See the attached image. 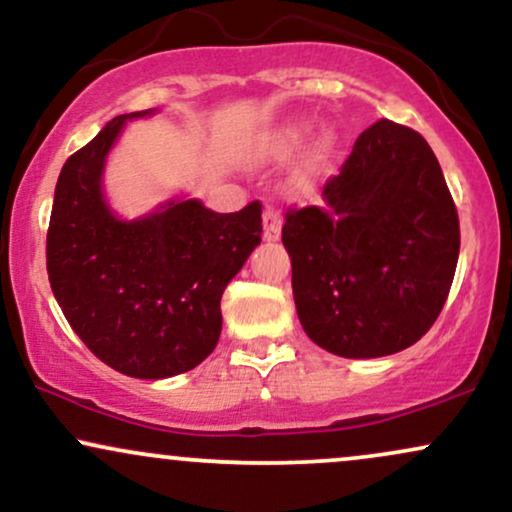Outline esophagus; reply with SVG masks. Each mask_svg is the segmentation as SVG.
Returning a JSON list of instances; mask_svg holds the SVG:
<instances>
[{
  "label": "esophagus",
  "mask_w": 512,
  "mask_h": 512,
  "mask_svg": "<svg viewBox=\"0 0 512 512\" xmlns=\"http://www.w3.org/2000/svg\"><path fill=\"white\" fill-rule=\"evenodd\" d=\"M280 230H282L280 210L268 206L266 210H263V237H266L268 242H275V239L280 237Z\"/></svg>",
  "instance_id": "obj_1"
}]
</instances>
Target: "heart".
Masks as SVG:
<instances>
[{"label": "heart", "mask_w": 512, "mask_h": 512, "mask_svg": "<svg viewBox=\"0 0 512 512\" xmlns=\"http://www.w3.org/2000/svg\"><path fill=\"white\" fill-rule=\"evenodd\" d=\"M302 136H304L302 126H290V129L280 131V134L275 136V150H278V153H287V150H292L299 141H302Z\"/></svg>", "instance_id": "b5f03b06"}]
</instances>
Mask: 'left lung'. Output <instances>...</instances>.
Listing matches in <instances>:
<instances>
[{
    "label": "left lung",
    "instance_id": "8db88e82",
    "mask_svg": "<svg viewBox=\"0 0 512 512\" xmlns=\"http://www.w3.org/2000/svg\"><path fill=\"white\" fill-rule=\"evenodd\" d=\"M321 196L282 225L302 328L347 359L407 350L441 314L460 254L434 150L410 126L378 119Z\"/></svg>",
    "mask_w": 512,
    "mask_h": 512
}]
</instances>
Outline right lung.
<instances>
[{"label":"right lung","instance_id":"1","mask_svg":"<svg viewBox=\"0 0 512 512\" xmlns=\"http://www.w3.org/2000/svg\"><path fill=\"white\" fill-rule=\"evenodd\" d=\"M119 114L59 172L47 230V275L74 333L100 362L131 378L198 366L222 330L227 282L261 244V203L213 213L196 198L122 220L102 196V170L126 119Z\"/></svg>","mask_w":512,"mask_h":512}]
</instances>
